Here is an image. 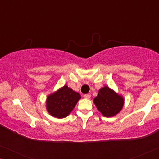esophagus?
Listing matches in <instances>:
<instances>
[{
  "label": "esophagus",
  "mask_w": 159,
  "mask_h": 159,
  "mask_svg": "<svg viewBox=\"0 0 159 159\" xmlns=\"http://www.w3.org/2000/svg\"><path fill=\"white\" fill-rule=\"evenodd\" d=\"M84 98H86V99H90V95H89V94L84 95Z\"/></svg>",
  "instance_id": "obj_1"
}]
</instances>
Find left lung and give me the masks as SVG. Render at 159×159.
<instances>
[{"mask_svg": "<svg viewBox=\"0 0 159 159\" xmlns=\"http://www.w3.org/2000/svg\"><path fill=\"white\" fill-rule=\"evenodd\" d=\"M93 103L104 116L112 117L122 109L125 99L114 90L104 86L99 90L98 95L93 99Z\"/></svg>", "mask_w": 159, "mask_h": 159, "instance_id": "obj_1", "label": "left lung"}]
</instances>
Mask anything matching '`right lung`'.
Listing matches in <instances>:
<instances>
[{"instance_id": "obj_1", "label": "right lung", "mask_w": 159, "mask_h": 159, "mask_svg": "<svg viewBox=\"0 0 159 159\" xmlns=\"http://www.w3.org/2000/svg\"><path fill=\"white\" fill-rule=\"evenodd\" d=\"M80 98V93L64 85L47 97L46 109L52 116L65 118L72 111Z\"/></svg>"}]
</instances>
